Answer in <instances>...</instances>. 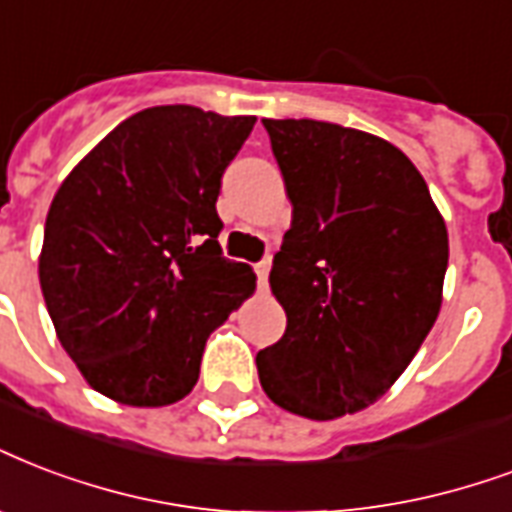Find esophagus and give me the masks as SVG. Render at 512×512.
Here are the masks:
<instances>
[{
    "label": "esophagus",
    "mask_w": 512,
    "mask_h": 512,
    "mask_svg": "<svg viewBox=\"0 0 512 512\" xmlns=\"http://www.w3.org/2000/svg\"><path fill=\"white\" fill-rule=\"evenodd\" d=\"M268 271H271V260H263V263L255 265V273H257V282H260V287H268Z\"/></svg>",
    "instance_id": "esophagus-1"
}]
</instances>
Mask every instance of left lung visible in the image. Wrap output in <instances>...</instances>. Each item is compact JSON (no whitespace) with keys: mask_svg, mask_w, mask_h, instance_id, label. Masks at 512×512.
I'll use <instances>...</instances> for the list:
<instances>
[{"mask_svg":"<svg viewBox=\"0 0 512 512\" xmlns=\"http://www.w3.org/2000/svg\"><path fill=\"white\" fill-rule=\"evenodd\" d=\"M292 204L273 257L282 341L257 351L263 392L306 419L373 405L403 376L443 303L448 230L411 158L322 120H263Z\"/></svg>","mask_w":512,"mask_h":512,"instance_id":"obj_1","label":"left lung"}]
</instances>
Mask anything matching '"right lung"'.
<instances>
[{
  "label": "right lung",
  "instance_id": "1",
  "mask_svg": "<svg viewBox=\"0 0 512 512\" xmlns=\"http://www.w3.org/2000/svg\"><path fill=\"white\" fill-rule=\"evenodd\" d=\"M257 117L187 104L112 128L53 195L39 287L88 384L134 408L193 392L206 338L255 292L247 263L222 257V171Z\"/></svg>",
  "mask_w": 512,
  "mask_h": 512
}]
</instances>
